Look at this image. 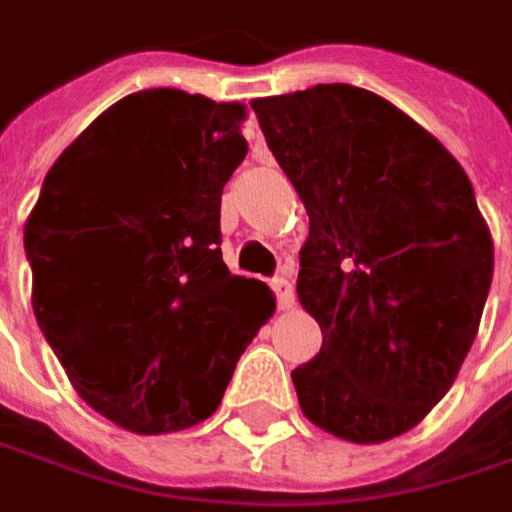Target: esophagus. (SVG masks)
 I'll return each instance as SVG.
<instances>
[{"label": "esophagus", "mask_w": 512, "mask_h": 512, "mask_svg": "<svg viewBox=\"0 0 512 512\" xmlns=\"http://www.w3.org/2000/svg\"><path fill=\"white\" fill-rule=\"evenodd\" d=\"M272 289H275V295H278V306H280V309H292V303H295V292H292V280L286 278V275H280V278L272 280Z\"/></svg>", "instance_id": "34e87169"}]
</instances>
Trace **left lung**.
<instances>
[{"mask_svg": "<svg viewBox=\"0 0 512 512\" xmlns=\"http://www.w3.org/2000/svg\"><path fill=\"white\" fill-rule=\"evenodd\" d=\"M309 214L300 306L321 352L292 369L303 415L355 444L404 435L453 387L493 280L470 177L384 97L332 82L252 100Z\"/></svg>", "mask_w": 512, "mask_h": 512, "instance_id": "left-lung-1", "label": "left lung"}]
</instances>
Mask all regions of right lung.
Wrapping results in <instances>:
<instances>
[{"label":"right lung","instance_id":"obj_1","mask_svg":"<svg viewBox=\"0 0 512 512\" xmlns=\"http://www.w3.org/2000/svg\"><path fill=\"white\" fill-rule=\"evenodd\" d=\"M246 108L128 94L56 160L25 223L39 329L88 407L140 435L206 421L260 326L266 283L220 255Z\"/></svg>","mask_w":512,"mask_h":512}]
</instances>
